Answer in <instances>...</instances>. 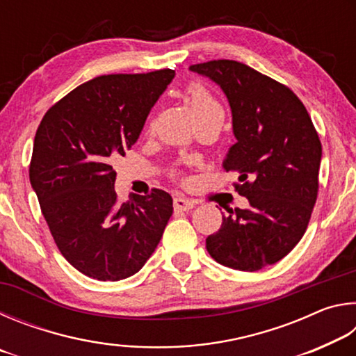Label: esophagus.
I'll use <instances>...</instances> for the list:
<instances>
[{
	"instance_id": "1",
	"label": "esophagus",
	"mask_w": 356,
	"mask_h": 356,
	"mask_svg": "<svg viewBox=\"0 0 356 356\" xmlns=\"http://www.w3.org/2000/svg\"><path fill=\"white\" fill-rule=\"evenodd\" d=\"M195 207V201L188 200V197H184V196H177L174 197V209L176 210H184V212H188Z\"/></svg>"
}]
</instances>
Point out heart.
<instances>
[{"label":"heart","mask_w":356,"mask_h":356,"mask_svg":"<svg viewBox=\"0 0 356 356\" xmlns=\"http://www.w3.org/2000/svg\"><path fill=\"white\" fill-rule=\"evenodd\" d=\"M186 97H188V102L193 111L196 114V118H200L202 114L213 110H221V106L218 102H216V99L200 83H191L190 86L186 88Z\"/></svg>","instance_id":"b5f03b06"}]
</instances>
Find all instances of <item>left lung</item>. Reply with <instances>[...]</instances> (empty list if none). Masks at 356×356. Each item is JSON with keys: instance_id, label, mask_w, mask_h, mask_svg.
Masks as SVG:
<instances>
[{"instance_id": "left-lung-1", "label": "left lung", "mask_w": 356, "mask_h": 356, "mask_svg": "<svg viewBox=\"0 0 356 356\" xmlns=\"http://www.w3.org/2000/svg\"><path fill=\"white\" fill-rule=\"evenodd\" d=\"M225 92L236 143L222 168L238 171L248 209H227L206 248L225 267L257 272L293 250L317 200L322 144L305 105L284 84L242 63L190 65Z\"/></svg>"}]
</instances>
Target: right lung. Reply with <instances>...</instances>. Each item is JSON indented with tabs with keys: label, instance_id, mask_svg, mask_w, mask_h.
Masks as SVG:
<instances>
[{
	"label": "right lung",
	"instance_id": "right-lung-1",
	"mask_svg": "<svg viewBox=\"0 0 356 356\" xmlns=\"http://www.w3.org/2000/svg\"><path fill=\"white\" fill-rule=\"evenodd\" d=\"M174 75L94 78L53 105L35 131L31 186L61 254L89 278L140 272L171 218L172 197L163 190L119 204L111 163L138 141Z\"/></svg>",
	"mask_w": 356,
	"mask_h": 356
}]
</instances>
